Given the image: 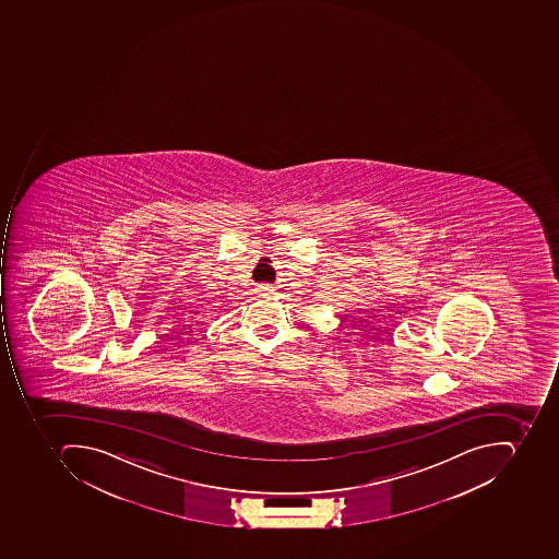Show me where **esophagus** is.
Masks as SVG:
<instances>
[{
  "instance_id": "34e87169",
  "label": "esophagus",
  "mask_w": 559,
  "mask_h": 559,
  "mask_svg": "<svg viewBox=\"0 0 559 559\" xmlns=\"http://www.w3.org/2000/svg\"><path fill=\"white\" fill-rule=\"evenodd\" d=\"M257 293H258V296L265 297V296H269V294L274 293V289H272V287H270L269 284H262V285H258Z\"/></svg>"
}]
</instances>
